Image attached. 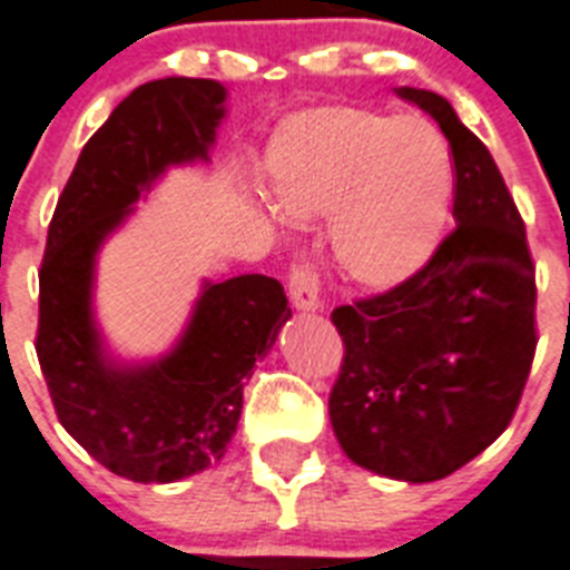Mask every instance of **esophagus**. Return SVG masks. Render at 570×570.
I'll use <instances>...</instances> for the list:
<instances>
[{"label":"esophagus","instance_id":"obj_1","mask_svg":"<svg viewBox=\"0 0 570 570\" xmlns=\"http://www.w3.org/2000/svg\"><path fill=\"white\" fill-rule=\"evenodd\" d=\"M291 303L299 312H317L320 308V276L312 265H294L291 271Z\"/></svg>","mask_w":570,"mask_h":570}]
</instances>
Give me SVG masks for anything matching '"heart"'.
I'll return each mask as SVG.
<instances>
[{"instance_id": "obj_1", "label": "heart", "mask_w": 570, "mask_h": 570, "mask_svg": "<svg viewBox=\"0 0 570 570\" xmlns=\"http://www.w3.org/2000/svg\"><path fill=\"white\" fill-rule=\"evenodd\" d=\"M265 168L282 215H335V265L364 288H393L413 276L443 238L454 166L425 119L358 107L299 112L274 134Z\"/></svg>"}]
</instances>
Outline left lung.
I'll return each mask as SVG.
<instances>
[{
    "instance_id": "1",
    "label": "left lung",
    "mask_w": 570,
    "mask_h": 570,
    "mask_svg": "<svg viewBox=\"0 0 570 570\" xmlns=\"http://www.w3.org/2000/svg\"><path fill=\"white\" fill-rule=\"evenodd\" d=\"M396 96L449 139L458 229L411 279L332 312L346 352L328 416L352 463L431 483L495 443L519 407L535 352V271L487 145L431 89Z\"/></svg>"
}]
</instances>
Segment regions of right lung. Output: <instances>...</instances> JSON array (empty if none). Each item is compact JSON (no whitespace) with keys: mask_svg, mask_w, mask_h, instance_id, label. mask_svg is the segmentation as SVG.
Listing matches in <instances>:
<instances>
[{"mask_svg":"<svg viewBox=\"0 0 570 570\" xmlns=\"http://www.w3.org/2000/svg\"><path fill=\"white\" fill-rule=\"evenodd\" d=\"M227 89L209 78L136 87L83 145L49 224L37 358L60 425L89 458L136 483H174L227 454L244 381L291 317L271 276L204 282L180 341L125 364L92 312L101 244L171 166L209 163Z\"/></svg>","mask_w":570,"mask_h":570,"instance_id":"right-lung-1","label":"right lung"}]
</instances>
